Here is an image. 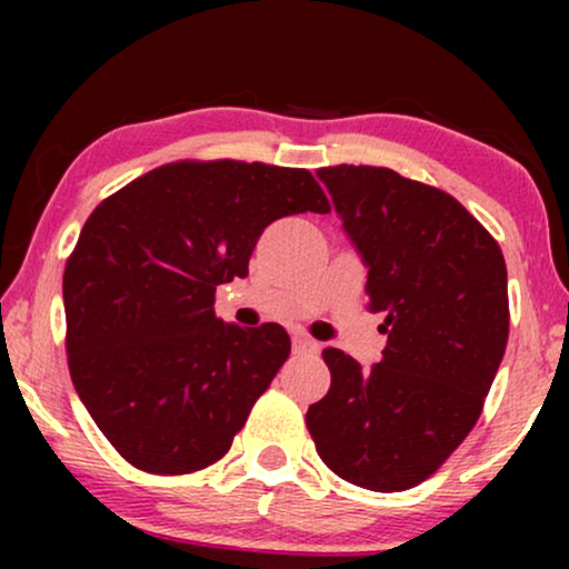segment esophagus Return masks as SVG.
<instances>
[{"label":"esophagus","mask_w":569,"mask_h":569,"mask_svg":"<svg viewBox=\"0 0 569 569\" xmlns=\"http://www.w3.org/2000/svg\"><path fill=\"white\" fill-rule=\"evenodd\" d=\"M318 350H321V345H318L316 339L305 335H293V352H299V356H312V352Z\"/></svg>","instance_id":"obj_1"}]
</instances>
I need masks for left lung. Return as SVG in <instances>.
<instances>
[{"mask_svg":"<svg viewBox=\"0 0 569 569\" xmlns=\"http://www.w3.org/2000/svg\"><path fill=\"white\" fill-rule=\"evenodd\" d=\"M329 189L369 267L382 361L363 369L326 348L331 388L307 409L318 455L350 485L417 487L466 441L508 342V276L498 240L452 194L390 168L335 166Z\"/></svg>","mask_w":569,"mask_h":569,"instance_id":"1","label":"left lung"}]
</instances>
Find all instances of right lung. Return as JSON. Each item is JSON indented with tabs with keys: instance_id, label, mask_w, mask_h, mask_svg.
<instances>
[{
	"instance_id": "obj_1",
	"label": "right lung",
	"mask_w": 569,
	"mask_h": 569,
	"mask_svg": "<svg viewBox=\"0 0 569 569\" xmlns=\"http://www.w3.org/2000/svg\"><path fill=\"white\" fill-rule=\"evenodd\" d=\"M305 211H331L305 168L181 160L84 221L63 270L69 371L130 466L192 473L232 447L291 339L278 323H224L213 293L248 276L267 224Z\"/></svg>"
}]
</instances>
